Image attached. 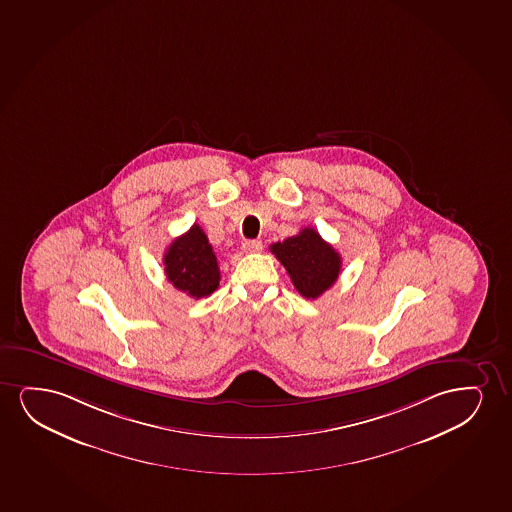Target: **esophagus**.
Here are the masks:
<instances>
[{
    "label": "esophagus",
    "instance_id": "obj_1",
    "mask_svg": "<svg viewBox=\"0 0 512 512\" xmlns=\"http://www.w3.org/2000/svg\"><path fill=\"white\" fill-rule=\"evenodd\" d=\"M260 250H262V241H259V239H250V241L243 243V252L245 253H257Z\"/></svg>",
    "mask_w": 512,
    "mask_h": 512
}]
</instances>
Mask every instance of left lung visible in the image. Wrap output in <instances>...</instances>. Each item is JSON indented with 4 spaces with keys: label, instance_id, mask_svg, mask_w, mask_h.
Masks as SVG:
<instances>
[{
    "label": "left lung",
    "instance_id": "8db88e82",
    "mask_svg": "<svg viewBox=\"0 0 512 512\" xmlns=\"http://www.w3.org/2000/svg\"><path fill=\"white\" fill-rule=\"evenodd\" d=\"M271 252L285 266L297 292L306 299H318L339 278V253L312 227L302 229L283 243H274Z\"/></svg>",
    "mask_w": 512,
    "mask_h": 512
}]
</instances>
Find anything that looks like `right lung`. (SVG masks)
I'll return each instance as SVG.
<instances>
[{
    "label": "right lung",
    "instance_id": "obj_1",
    "mask_svg": "<svg viewBox=\"0 0 512 512\" xmlns=\"http://www.w3.org/2000/svg\"><path fill=\"white\" fill-rule=\"evenodd\" d=\"M163 264L166 279L193 299H203L219 288L217 257L198 224L173 239L172 245L166 248Z\"/></svg>",
    "mask_w": 512,
    "mask_h": 512
}]
</instances>
